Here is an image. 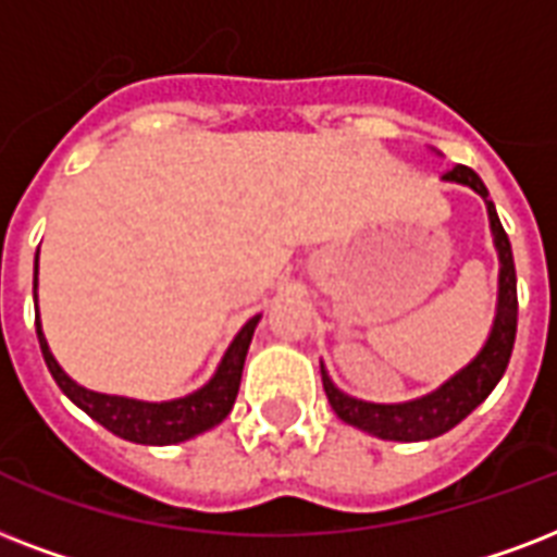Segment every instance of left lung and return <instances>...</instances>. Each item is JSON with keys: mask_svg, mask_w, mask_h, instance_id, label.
Instances as JSON below:
<instances>
[{"mask_svg": "<svg viewBox=\"0 0 557 557\" xmlns=\"http://www.w3.org/2000/svg\"><path fill=\"white\" fill-rule=\"evenodd\" d=\"M444 183L468 185L485 200L488 209V226L494 249L499 258V275H497V310H494V322H491L488 339L485 346L476 351L471 363L462 366L459 372L450 374L442 386L426 392L421 398L400 400V404H374V400H360L348 395L331 381L325 363L322 369V386H325L327 404L337 412L346 424L357 426L369 435H377L383 442H430L435 435H444L454 430L459 421L471 416L473 409L480 407L482 400L488 398L499 377L506 374L508 357L515 348L517 334V275H515V258H511V244L497 218L494 202L488 200V188L482 183L476 171L465 165H456L442 176Z\"/></svg>", "mask_w": 557, "mask_h": 557, "instance_id": "8db88e82", "label": "left lung"}]
</instances>
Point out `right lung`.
I'll list each match as a JSON object with an SVG mask.
<instances>
[{
    "label": "right lung",
    "mask_w": 557,
    "mask_h": 557,
    "mask_svg": "<svg viewBox=\"0 0 557 557\" xmlns=\"http://www.w3.org/2000/svg\"><path fill=\"white\" fill-rule=\"evenodd\" d=\"M37 261H40V249H37V258H34L37 339H40L42 360L49 366L51 377L58 381L63 395H66L75 407L84 409L86 416L95 418L98 424L107 426V430L119 435V438H127V442L136 444H153V447L188 442L194 435H200L206 433V430H211V426H218L223 418L230 416L232 407H235V398H238L240 374H244L249 343H252V334H256L258 322H261V313L247 319V325L235 334V339H232L230 348H226V355L220 357L214 374L202 383L200 389H194L188 392V395H183V398L171 400H139L127 398V395H107V392L86 389V386H81L77 381H72V377L63 372V366H60L58 360H54V355H51L49 339L42 334L40 308H37Z\"/></svg>",
    "instance_id": "add662e5"
}]
</instances>
